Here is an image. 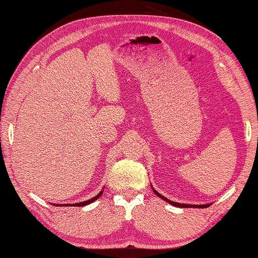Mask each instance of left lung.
<instances>
[{"mask_svg":"<svg viewBox=\"0 0 258 258\" xmlns=\"http://www.w3.org/2000/svg\"><path fill=\"white\" fill-rule=\"evenodd\" d=\"M153 191L154 193H156L159 198L160 199H162V200H165L166 202H168V203H170V204H172V205H175V207H178V208H200V209H202V208H208L209 207V204L208 205H188V204H180V203H176V202H171V201H169L168 199H166V198H163L162 195H160L158 193V191H156L153 189Z\"/></svg>","mask_w":258,"mask_h":258,"instance_id":"1","label":"left lung"}]
</instances>
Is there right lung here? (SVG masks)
I'll return each mask as SVG.
<instances>
[{"label": "right lung", "instance_id": "add662e5", "mask_svg": "<svg viewBox=\"0 0 258 258\" xmlns=\"http://www.w3.org/2000/svg\"><path fill=\"white\" fill-rule=\"evenodd\" d=\"M101 194H102V191H100L99 194H98L97 196H95V198L93 199H91V200H89V201H86V202H82V203H76V204H72L73 207H84V205H87V204H90V203H92L93 201H96L97 199H99L100 196H101ZM65 205H71V204H65ZM71 205V207H72Z\"/></svg>", "mask_w": 258, "mask_h": 258}]
</instances>
